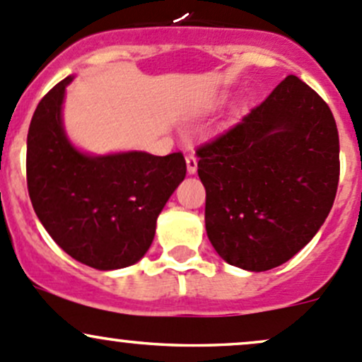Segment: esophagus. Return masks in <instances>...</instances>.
I'll return each mask as SVG.
<instances>
[{
	"mask_svg": "<svg viewBox=\"0 0 362 362\" xmlns=\"http://www.w3.org/2000/svg\"><path fill=\"white\" fill-rule=\"evenodd\" d=\"M185 163H187V171H189V173H196V170H197L196 156L187 154V156H185Z\"/></svg>",
	"mask_w": 362,
	"mask_h": 362,
	"instance_id": "1",
	"label": "esophagus"
}]
</instances>
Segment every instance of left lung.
<instances>
[{"label": "left lung", "instance_id": "1", "mask_svg": "<svg viewBox=\"0 0 362 362\" xmlns=\"http://www.w3.org/2000/svg\"><path fill=\"white\" fill-rule=\"evenodd\" d=\"M196 154L208 238L239 269L262 272L288 262L333 206L337 123L328 104L293 74Z\"/></svg>", "mask_w": 362, "mask_h": 362}]
</instances>
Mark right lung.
Instances as JSON below:
<instances>
[{
    "mask_svg": "<svg viewBox=\"0 0 362 362\" xmlns=\"http://www.w3.org/2000/svg\"><path fill=\"white\" fill-rule=\"evenodd\" d=\"M67 76L41 98L28 133V191L37 218L74 260L114 271L149 250L156 220L185 178L182 152L83 154L62 128Z\"/></svg>",
    "mask_w": 362,
    "mask_h": 362,
    "instance_id": "1",
    "label": "right lung"
}]
</instances>
